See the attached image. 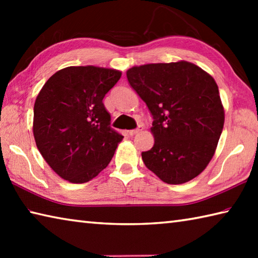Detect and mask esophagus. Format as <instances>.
I'll list each match as a JSON object with an SVG mask.
<instances>
[{
  "label": "esophagus",
  "instance_id": "esophagus-1",
  "mask_svg": "<svg viewBox=\"0 0 258 258\" xmlns=\"http://www.w3.org/2000/svg\"><path fill=\"white\" fill-rule=\"evenodd\" d=\"M139 132H140L139 128H137V130H131V131H128V135H131V137H133V135L138 134Z\"/></svg>",
  "mask_w": 258,
  "mask_h": 258
}]
</instances>
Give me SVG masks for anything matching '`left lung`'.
Returning <instances> with one entry per match:
<instances>
[{
    "label": "left lung",
    "mask_w": 258,
    "mask_h": 258,
    "mask_svg": "<svg viewBox=\"0 0 258 258\" xmlns=\"http://www.w3.org/2000/svg\"><path fill=\"white\" fill-rule=\"evenodd\" d=\"M126 76L155 119V143L142 152L143 163L168 184L198 176L215 154L224 125L215 80L184 60L134 66Z\"/></svg>",
    "instance_id": "8db88e82"
}]
</instances>
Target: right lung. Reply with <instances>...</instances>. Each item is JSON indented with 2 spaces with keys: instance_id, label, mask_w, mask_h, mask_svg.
Instances as JSON below:
<instances>
[{
  "instance_id": "right-lung-1",
  "label": "right lung",
  "mask_w": 258,
  "mask_h": 258,
  "mask_svg": "<svg viewBox=\"0 0 258 258\" xmlns=\"http://www.w3.org/2000/svg\"><path fill=\"white\" fill-rule=\"evenodd\" d=\"M120 71L72 66L53 74L34 104L33 133L47 165L71 183L94 178L110 163L123 140L110 126L102 100Z\"/></svg>"
}]
</instances>
